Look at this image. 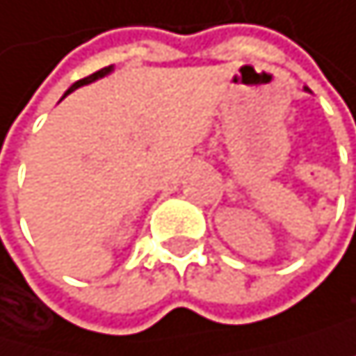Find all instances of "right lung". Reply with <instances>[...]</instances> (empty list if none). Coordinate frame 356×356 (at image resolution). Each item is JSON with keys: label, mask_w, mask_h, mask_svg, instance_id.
Returning <instances> with one entry per match:
<instances>
[{"label": "right lung", "mask_w": 356, "mask_h": 356, "mask_svg": "<svg viewBox=\"0 0 356 356\" xmlns=\"http://www.w3.org/2000/svg\"><path fill=\"white\" fill-rule=\"evenodd\" d=\"M113 72V65H109V67H102V70H98L96 74H91V76H87V78H83V81H76L67 91H65V96L67 94H72L74 89H78V87H83V85H89V83H94V81H98V78H102V76H106V74H111Z\"/></svg>", "instance_id": "add662e5"}]
</instances>
